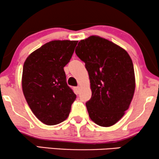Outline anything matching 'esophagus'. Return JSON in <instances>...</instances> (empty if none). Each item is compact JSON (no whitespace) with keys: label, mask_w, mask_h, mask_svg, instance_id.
<instances>
[{"label":"esophagus","mask_w":159,"mask_h":159,"mask_svg":"<svg viewBox=\"0 0 159 159\" xmlns=\"http://www.w3.org/2000/svg\"><path fill=\"white\" fill-rule=\"evenodd\" d=\"M75 90L76 93H77V94H79L80 90V87H75Z\"/></svg>","instance_id":"esophagus-1"}]
</instances>
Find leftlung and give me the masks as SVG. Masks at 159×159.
Listing matches in <instances>:
<instances>
[{
  "mask_svg": "<svg viewBox=\"0 0 159 159\" xmlns=\"http://www.w3.org/2000/svg\"><path fill=\"white\" fill-rule=\"evenodd\" d=\"M75 53L85 63L90 78L89 116L101 127L115 125L129 108L135 90L131 58L121 47L97 35L80 40Z\"/></svg>",
  "mask_w": 159,
  "mask_h": 159,
  "instance_id": "8db88e82",
  "label": "left lung"
}]
</instances>
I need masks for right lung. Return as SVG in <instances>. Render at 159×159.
<instances>
[{
	"mask_svg": "<svg viewBox=\"0 0 159 159\" xmlns=\"http://www.w3.org/2000/svg\"><path fill=\"white\" fill-rule=\"evenodd\" d=\"M77 43L52 40L30 53L24 64V95L32 113L45 125H56L66 120L77 97L67 85L64 67Z\"/></svg>",
	"mask_w": 159,
	"mask_h": 159,
	"instance_id": "obj_1",
	"label": "right lung"
}]
</instances>
